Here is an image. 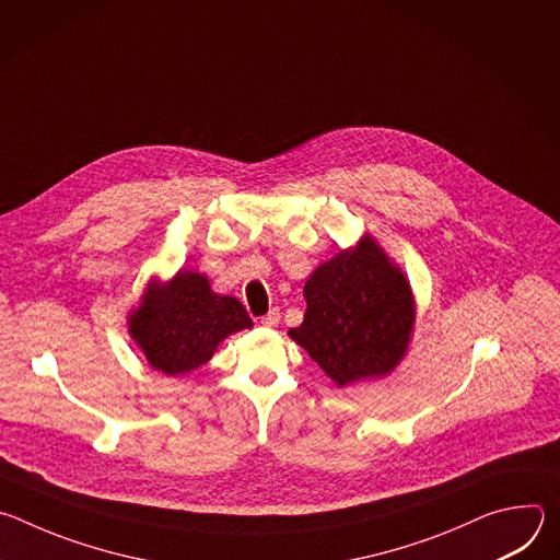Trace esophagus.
<instances>
[{"mask_svg": "<svg viewBox=\"0 0 560 560\" xmlns=\"http://www.w3.org/2000/svg\"><path fill=\"white\" fill-rule=\"evenodd\" d=\"M279 318H281V312L277 307H272L264 318H261V326L264 328H277L279 326Z\"/></svg>", "mask_w": 560, "mask_h": 560, "instance_id": "1", "label": "esophagus"}]
</instances>
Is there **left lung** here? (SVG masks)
Listing matches in <instances>:
<instances>
[{
	"mask_svg": "<svg viewBox=\"0 0 560 560\" xmlns=\"http://www.w3.org/2000/svg\"><path fill=\"white\" fill-rule=\"evenodd\" d=\"M305 314L288 337L337 387L383 378L404 361L417 322L406 272L372 234L318 266L303 285Z\"/></svg>",
	"mask_w": 560,
	"mask_h": 560,
	"instance_id": "left-lung-1",
	"label": "left lung"
}]
</instances>
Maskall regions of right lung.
I'll return each instance as SVG.
<instances>
[{
    "instance_id": "obj_1",
    "label": "right lung",
    "mask_w": 560,
    "mask_h": 560,
    "mask_svg": "<svg viewBox=\"0 0 560 560\" xmlns=\"http://www.w3.org/2000/svg\"><path fill=\"white\" fill-rule=\"evenodd\" d=\"M253 328L242 301L212 290L197 270L173 279H150L139 305L128 312V335L148 365L168 376L188 374L208 363L223 339Z\"/></svg>"
}]
</instances>
